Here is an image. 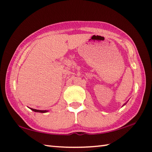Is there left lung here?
I'll list each match as a JSON object with an SVG mask.
<instances>
[{"instance_id": "obj_1", "label": "left lung", "mask_w": 152, "mask_h": 152, "mask_svg": "<svg viewBox=\"0 0 152 152\" xmlns=\"http://www.w3.org/2000/svg\"><path fill=\"white\" fill-rule=\"evenodd\" d=\"M125 104H124V105H125Z\"/></svg>"}]
</instances>
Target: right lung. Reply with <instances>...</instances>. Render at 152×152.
Returning a JSON list of instances; mask_svg holds the SVG:
<instances>
[{"label": "right lung", "instance_id": "add662e5", "mask_svg": "<svg viewBox=\"0 0 152 152\" xmlns=\"http://www.w3.org/2000/svg\"><path fill=\"white\" fill-rule=\"evenodd\" d=\"M32 110L34 111V112H41V113H45V112H47V110H36V109H33V108H31Z\"/></svg>", "mask_w": 152, "mask_h": 152}]
</instances>
